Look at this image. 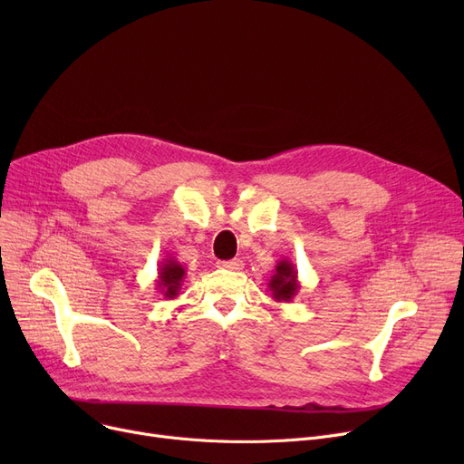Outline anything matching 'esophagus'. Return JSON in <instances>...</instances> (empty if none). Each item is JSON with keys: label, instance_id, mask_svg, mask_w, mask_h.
<instances>
[{"label": "esophagus", "instance_id": "esophagus-1", "mask_svg": "<svg viewBox=\"0 0 464 464\" xmlns=\"http://www.w3.org/2000/svg\"><path fill=\"white\" fill-rule=\"evenodd\" d=\"M242 263L240 259H229V261H218V266H222V269H227V271H240L242 269Z\"/></svg>", "mask_w": 464, "mask_h": 464}]
</instances>
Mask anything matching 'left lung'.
I'll return each instance as SVG.
<instances>
[{
  "mask_svg": "<svg viewBox=\"0 0 464 464\" xmlns=\"http://www.w3.org/2000/svg\"><path fill=\"white\" fill-rule=\"evenodd\" d=\"M269 289L276 303H289L299 294L301 284L297 278L295 265L289 259H280L275 266V275L269 280Z\"/></svg>",
  "mask_w": 464,
  "mask_h": 464,
  "instance_id": "left-lung-1",
  "label": "left lung"
}]
</instances>
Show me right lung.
<instances>
[{"label":"right lung","mask_w":464,"mask_h":464,"mask_svg":"<svg viewBox=\"0 0 464 464\" xmlns=\"http://www.w3.org/2000/svg\"><path fill=\"white\" fill-rule=\"evenodd\" d=\"M186 278V269L175 259L167 256V259L161 261L160 269H158V291L169 301V299H177L180 289H182V282Z\"/></svg>","instance_id":"obj_1"}]
</instances>
